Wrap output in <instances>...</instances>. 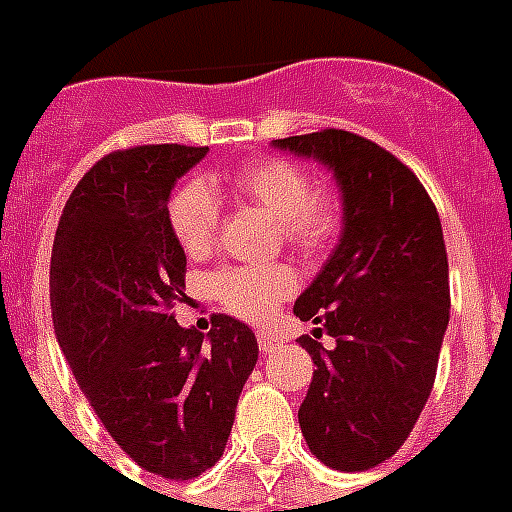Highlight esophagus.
<instances>
[{"mask_svg":"<svg viewBox=\"0 0 512 512\" xmlns=\"http://www.w3.org/2000/svg\"><path fill=\"white\" fill-rule=\"evenodd\" d=\"M257 343H260V349L263 351H271L273 346L282 343V335L271 333V330H260V333H257Z\"/></svg>","mask_w":512,"mask_h":512,"instance_id":"esophagus-1","label":"esophagus"}]
</instances>
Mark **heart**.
<instances>
[{
	"label": "heart",
	"instance_id": "1",
	"mask_svg": "<svg viewBox=\"0 0 512 512\" xmlns=\"http://www.w3.org/2000/svg\"><path fill=\"white\" fill-rule=\"evenodd\" d=\"M214 182H190L169 204L171 230L187 255L209 252L220 225ZM230 193L279 222L282 236L300 252H319L338 230V204L330 190L308 185L306 171L282 158H257L225 179ZM214 295L236 317L268 319L298 287L290 265H230L214 276Z\"/></svg>",
	"mask_w": 512,
	"mask_h": 512
}]
</instances>
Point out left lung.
Here are the masks:
<instances>
[{
    "label": "left lung",
    "instance_id": "1",
    "mask_svg": "<svg viewBox=\"0 0 512 512\" xmlns=\"http://www.w3.org/2000/svg\"><path fill=\"white\" fill-rule=\"evenodd\" d=\"M271 147L327 166L341 193V239L292 308L336 338H300L317 370L298 421L319 462L362 473L403 446L435 384L451 308L438 209L408 166L349 131Z\"/></svg>",
    "mask_w": 512,
    "mask_h": 512
}]
</instances>
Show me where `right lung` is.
I'll return each mask as SVG.
<instances>
[{
	"label": "right lung",
	"instance_id": "add662e5",
	"mask_svg": "<svg viewBox=\"0 0 512 512\" xmlns=\"http://www.w3.org/2000/svg\"><path fill=\"white\" fill-rule=\"evenodd\" d=\"M209 147L144 144L112 152L74 187L50 257L58 346L115 443L147 473L190 481L214 467L257 362L244 322L212 333L169 308L185 290V249L169 198Z\"/></svg>",
	"mask_w": 512,
	"mask_h": 512
}]
</instances>
